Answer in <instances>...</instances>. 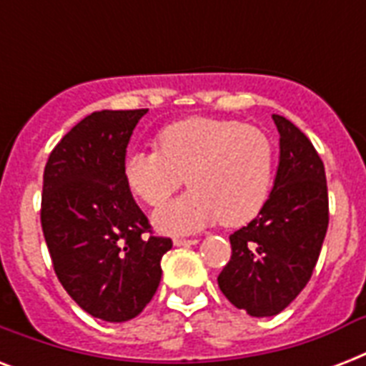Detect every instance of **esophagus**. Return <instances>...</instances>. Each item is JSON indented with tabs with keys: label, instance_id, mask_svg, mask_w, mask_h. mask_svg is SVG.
<instances>
[{
	"label": "esophagus",
	"instance_id": "esophagus-1",
	"mask_svg": "<svg viewBox=\"0 0 366 366\" xmlns=\"http://www.w3.org/2000/svg\"><path fill=\"white\" fill-rule=\"evenodd\" d=\"M177 247H189V244H197V239H182V237H177L172 241Z\"/></svg>",
	"mask_w": 366,
	"mask_h": 366
}]
</instances>
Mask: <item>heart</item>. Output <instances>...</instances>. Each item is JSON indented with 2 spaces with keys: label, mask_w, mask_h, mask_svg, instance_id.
Segmentation results:
<instances>
[{
  "label": "heart",
  "mask_w": 366,
  "mask_h": 366,
  "mask_svg": "<svg viewBox=\"0 0 366 366\" xmlns=\"http://www.w3.org/2000/svg\"><path fill=\"white\" fill-rule=\"evenodd\" d=\"M157 146L159 152L131 149L123 174L132 194L152 207L163 205L188 177L192 189L154 214L163 234H192L217 220L241 226L266 205L275 152L260 129L194 117L165 127Z\"/></svg>",
  "instance_id": "1"
}]
</instances>
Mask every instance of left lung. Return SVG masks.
Here are the masks:
<instances>
[{
    "instance_id": "left-lung-1",
    "label": "left lung",
    "mask_w": 366,
    "mask_h": 366,
    "mask_svg": "<svg viewBox=\"0 0 366 366\" xmlns=\"http://www.w3.org/2000/svg\"><path fill=\"white\" fill-rule=\"evenodd\" d=\"M279 167L258 217L229 235L232 258L218 287L252 317H272L300 295L312 277L329 228L325 165L304 132L273 116Z\"/></svg>"
}]
</instances>
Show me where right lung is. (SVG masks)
<instances>
[{
  "instance_id": "add662e5",
  "label": "right lung",
  "mask_w": 366,
  "mask_h": 366,
  "mask_svg": "<svg viewBox=\"0 0 366 366\" xmlns=\"http://www.w3.org/2000/svg\"><path fill=\"white\" fill-rule=\"evenodd\" d=\"M148 110H102L77 123L49 155L41 228L56 277L89 315L137 317L161 281L169 237H154L125 182L127 146Z\"/></svg>"
}]
</instances>
